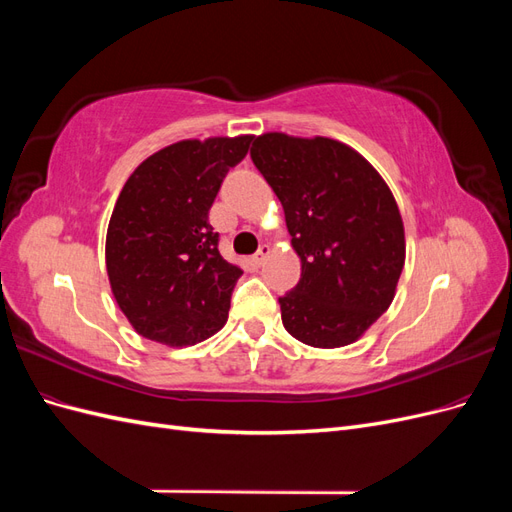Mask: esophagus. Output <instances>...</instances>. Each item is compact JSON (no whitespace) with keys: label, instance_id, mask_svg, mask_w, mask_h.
Returning a JSON list of instances; mask_svg holds the SVG:
<instances>
[{"label":"esophagus","instance_id":"esophagus-1","mask_svg":"<svg viewBox=\"0 0 512 512\" xmlns=\"http://www.w3.org/2000/svg\"><path fill=\"white\" fill-rule=\"evenodd\" d=\"M269 254H271V245H260V250L254 254V265H265V260L269 258Z\"/></svg>","mask_w":512,"mask_h":512}]
</instances>
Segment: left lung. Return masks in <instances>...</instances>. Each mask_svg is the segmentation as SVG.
Here are the masks:
<instances>
[{
  "mask_svg": "<svg viewBox=\"0 0 512 512\" xmlns=\"http://www.w3.org/2000/svg\"><path fill=\"white\" fill-rule=\"evenodd\" d=\"M250 156L280 198L301 280L280 299L299 342H356L395 299L406 235L389 185L359 151L314 136H256Z\"/></svg>",
  "mask_w": 512,
  "mask_h": 512,
  "instance_id": "obj_1",
  "label": "left lung"
}]
</instances>
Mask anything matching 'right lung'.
Here are the masks:
<instances>
[{
  "label": "right lung",
  "instance_id": "obj_1",
  "mask_svg": "<svg viewBox=\"0 0 512 512\" xmlns=\"http://www.w3.org/2000/svg\"><path fill=\"white\" fill-rule=\"evenodd\" d=\"M250 134L179 141L134 168L106 230V273L138 335L183 348L218 333L241 267L224 260L209 209Z\"/></svg>",
  "mask_w": 512,
  "mask_h": 512
}]
</instances>
